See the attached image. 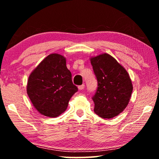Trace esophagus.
Returning <instances> with one entry per match:
<instances>
[{
	"instance_id": "esophagus-1",
	"label": "esophagus",
	"mask_w": 159,
	"mask_h": 159,
	"mask_svg": "<svg viewBox=\"0 0 159 159\" xmlns=\"http://www.w3.org/2000/svg\"><path fill=\"white\" fill-rule=\"evenodd\" d=\"M78 88H79V90H83V89H84V88H85V85L83 84V85H79V87H78Z\"/></svg>"
}]
</instances>
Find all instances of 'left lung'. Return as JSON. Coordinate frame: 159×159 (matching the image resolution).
<instances>
[{
  "label": "left lung",
  "mask_w": 159,
  "mask_h": 159,
  "mask_svg": "<svg viewBox=\"0 0 159 159\" xmlns=\"http://www.w3.org/2000/svg\"><path fill=\"white\" fill-rule=\"evenodd\" d=\"M98 87L93 100L94 111L110 119L120 114L130 99L133 84L127 71L109 54L90 57Z\"/></svg>",
  "instance_id": "obj_1"
}]
</instances>
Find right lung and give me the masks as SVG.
Instances as JSON below:
<instances>
[{
    "label": "right lung",
    "mask_w": 159,
    "mask_h": 159,
    "mask_svg": "<svg viewBox=\"0 0 159 159\" xmlns=\"http://www.w3.org/2000/svg\"><path fill=\"white\" fill-rule=\"evenodd\" d=\"M78 88L73 84L66 58L60 54L47 56L29 76L26 92L32 104L42 115L57 117L66 111Z\"/></svg>",
    "instance_id": "1"
}]
</instances>
